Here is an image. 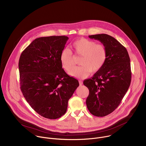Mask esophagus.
<instances>
[{"instance_id": "esophagus-1", "label": "esophagus", "mask_w": 146, "mask_h": 146, "mask_svg": "<svg viewBox=\"0 0 146 146\" xmlns=\"http://www.w3.org/2000/svg\"><path fill=\"white\" fill-rule=\"evenodd\" d=\"M79 83L80 86H82V85L83 84V82H82V81H81V80H79Z\"/></svg>"}]
</instances>
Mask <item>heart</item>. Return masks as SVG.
Segmentation results:
<instances>
[{
    "instance_id": "1",
    "label": "heart",
    "mask_w": 146,
    "mask_h": 146,
    "mask_svg": "<svg viewBox=\"0 0 146 146\" xmlns=\"http://www.w3.org/2000/svg\"><path fill=\"white\" fill-rule=\"evenodd\" d=\"M76 56H82L79 61L81 66L75 67L69 74L75 78L84 79L90 73L99 71L105 64L107 58L105 46L102 44H96L95 41L82 38L75 41L71 46ZM60 62L62 68L68 72L74 67V58L72 52L63 50L60 55Z\"/></svg>"
}]
</instances>
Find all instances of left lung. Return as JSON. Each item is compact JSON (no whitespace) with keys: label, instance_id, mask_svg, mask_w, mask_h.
Wrapping results in <instances>:
<instances>
[{"label":"left lung","instance_id":"8db88e82","mask_svg":"<svg viewBox=\"0 0 146 146\" xmlns=\"http://www.w3.org/2000/svg\"><path fill=\"white\" fill-rule=\"evenodd\" d=\"M89 37L100 41L105 46L107 58L99 71L83 82L90 91L86 104L92 114L104 117L118 106L130 87V59L126 49L114 37L106 34Z\"/></svg>","mask_w":146,"mask_h":146}]
</instances>
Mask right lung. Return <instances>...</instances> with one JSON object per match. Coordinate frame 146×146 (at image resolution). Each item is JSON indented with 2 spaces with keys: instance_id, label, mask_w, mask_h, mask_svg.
<instances>
[{
  "instance_id": "right-lung-1",
  "label": "right lung",
  "mask_w": 146,
  "mask_h": 146,
  "mask_svg": "<svg viewBox=\"0 0 146 146\" xmlns=\"http://www.w3.org/2000/svg\"><path fill=\"white\" fill-rule=\"evenodd\" d=\"M68 37H39L21 53L19 62L20 89L30 106L40 115L54 119L64 115L68 100L79 86L68 75L59 57Z\"/></svg>"
}]
</instances>
